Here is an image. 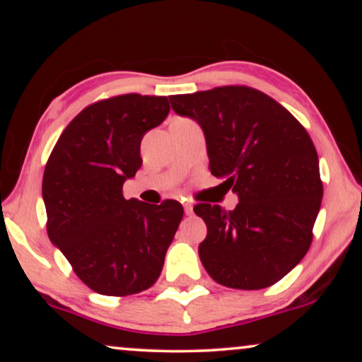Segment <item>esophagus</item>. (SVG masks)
I'll return each mask as SVG.
<instances>
[{
	"label": "esophagus",
	"mask_w": 362,
	"mask_h": 362,
	"mask_svg": "<svg viewBox=\"0 0 362 362\" xmlns=\"http://www.w3.org/2000/svg\"><path fill=\"white\" fill-rule=\"evenodd\" d=\"M183 209H185L187 216H192V214H193V206H192V203H183Z\"/></svg>",
	"instance_id": "obj_1"
}]
</instances>
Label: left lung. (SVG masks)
Listing matches in <instances>:
<instances>
[{"label":"left lung","instance_id":"1","mask_svg":"<svg viewBox=\"0 0 362 362\" xmlns=\"http://www.w3.org/2000/svg\"><path fill=\"white\" fill-rule=\"evenodd\" d=\"M174 112L203 127L211 174L238 193L235 211L193 207L207 226L199 259L216 283L265 289L308 252L322 199L315 144L272 97L249 86L170 95Z\"/></svg>","mask_w":362,"mask_h":362}]
</instances>
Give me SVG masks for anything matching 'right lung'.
I'll return each mask as SVG.
<instances>
[{"label": "right lung", "instance_id": "1", "mask_svg": "<svg viewBox=\"0 0 362 362\" xmlns=\"http://www.w3.org/2000/svg\"><path fill=\"white\" fill-rule=\"evenodd\" d=\"M168 97L122 94L90 103L60 134L42 175L47 236L102 296L148 289L161 274L183 207L124 199L142 166L140 142L166 119Z\"/></svg>", "mask_w": 362, "mask_h": 362}]
</instances>
